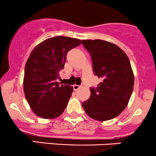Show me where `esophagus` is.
<instances>
[{
  "label": "esophagus",
  "instance_id": "obj_1",
  "mask_svg": "<svg viewBox=\"0 0 156 156\" xmlns=\"http://www.w3.org/2000/svg\"><path fill=\"white\" fill-rule=\"evenodd\" d=\"M80 87H81V86L77 85V84H74V85H73V89H74V90H78L79 89Z\"/></svg>",
  "mask_w": 156,
  "mask_h": 156
}]
</instances>
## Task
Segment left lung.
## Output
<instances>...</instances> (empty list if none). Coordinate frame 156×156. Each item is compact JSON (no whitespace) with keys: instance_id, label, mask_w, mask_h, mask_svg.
Instances as JSON below:
<instances>
[{"instance_id":"1","label":"left lung","mask_w":156,"mask_h":156,"mask_svg":"<svg viewBox=\"0 0 156 156\" xmlns=\"http://www.w3.org/2000/svg\"><path fill=\"white\" fill-rule=\"evenodd\" d=\"M90 53L94 75L102 79L97 88H90V97L82 103L86 114L103 122L117 117L130 100L134 76L127 54L111 42L82 40Z\"/></svg>"}]
</instances>
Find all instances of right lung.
<instances>
[{
	"label": "right lung",
	"mask_w": 156,
	"mask_h": 156,
	"mask_svg": "<svg viewBox=\"0 0 156 156\" xmlns=\"http://www.w3.org/2000/svg\"><path fill=\"white\" fill-rule=\"evenodd\" d=\"M81 40L56 36L41 42L32 50L25 66L23 88L33 112L45 119L62 115L73 87L57 82L67 53L79 46Z\"/></svg>",
	"instance_id": "1"
}]
</instances>
